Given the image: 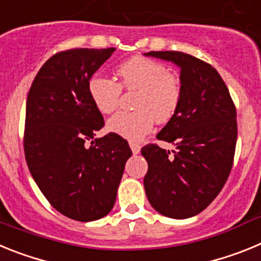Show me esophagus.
I'll list each match as a JSON object with an SVG mask.
<instances>
[{"instance_id": "34e87169", "label": "esophagus", "mask_w": 261, "mask_h": 261, "mask_svg": "<svg viewBox=\"0 0 261 261\" xmlns=\"http://www.w3.org/2000/svg\"><path fill=\"white\" fill-rule=\"evenodd\" d=\"M130 149H132V153L133 154H138L140 153V150H141V146L138 144H135V142H130Z\"/></svg>"}]
</instances>
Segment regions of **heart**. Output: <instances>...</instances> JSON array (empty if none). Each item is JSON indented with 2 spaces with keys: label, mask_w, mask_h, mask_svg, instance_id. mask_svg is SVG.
<instances>
[{
  "label": "heart",
  "mask_w": 261,
  "mask_h": 261,
  "mask_svg": "<svg viewBox=\"0 0 261 261\" xmlns=\"http://www.w3.org/2000/svg\"><path fill=\"white\" fill-rule=\"evenodd\" d=\"M119 84L102 74H93L87 91L96 110L111 114L119 106L121 89L135 90L136 111H120L108 120L107 128L129 141H141L153 130L154 121L166 123L180 105L183 89L176 75L163 64L146 57H133L117 68Z\"/></svg>",
  "instance_id": "heart-1"
}]
</instances>
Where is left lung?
Instances as JSON below:
<instances>
[{
	"instance_id": "obj_1",
	"label": "left lung",
	"mask_w": 261,
	"mask_h": 261,
	"mask_svg": "<svg viewBox=\"0 0 261 261\" xmlns=\"http://www.w3.org/2000/svg\"><path fill=\"white\" fill-rule=\"evenodd\" d=\"M180 68L183 89L174 116L156 135L176 150L155 144L141 149L147 161L144 187L156 212L183 220L204 211L225 186L238 136L237 110L218 71L208 62L176 50L145 53Z\"/></svg>"
}]
</instances>
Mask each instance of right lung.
<instances>
[{"label":"right lung","mask_w":261,"mask_h":261,"mask_svg":"<svg viewBox=\"0 0 261 261\" xmlns=\"http://www.w3.org/2000/svg\"><path fill=\"white\" fill-rule=\"evenodd\" d=\"M114 52L75 48L53 55L27 96L23 145L30 172L53 208L81 222L99 220L114 208L132 155L126 140L116 133L87 145L105 126L87 82Z\"/></svg>","instance_id":"obj_1"}]
</instances>
